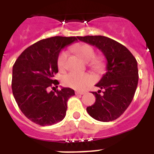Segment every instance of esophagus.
Returning a JSON list of instances; mask_svg holds the SVG:
<instances>
[{
  "label": "esophagus",
  "mask_w": 154,
  "mask_h": 154,
  "mask_svg": "<svg viewBox=\"0 0 154 154\" xmlns=\"http://www.w3.org/2000/svg\"><path fill=\"white\" fill-rule=\"evenodd\" d=\"M85 93V92H79V91L75 92V95H84Z\"/></svg>",
  "instance_id": "esophagus-1"
}]
</instances>
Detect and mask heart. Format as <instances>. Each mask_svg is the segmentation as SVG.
<instances>
[{
	"mask_svg": "<svg viewBox=\"0 0 154 154\" xmlns=\"http://www.w3.org/2000/svg\"><path fill=\"white\" fill-rule=\"evenodd\" d=\"M74 50L83 61L85 62H90V66L95 70H100L103 67V62L101 59L95 57V51L93 48L87 44H82L72 47ZM68 51L63 50L61 51L57 58V65L58 69L64 71L66 69L67 63ZM93 81V78L87 73H75L71 72L63 77V84L66 86L72 88L74 89H83Z\"/></svg>",
	"mask_w": 154,
	"mask_h": 154,
	"instance_id": "heart-1",
	"label": "heart"
}]
</instances>
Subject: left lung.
Here are the masks:
<instances>
[{
  "instance_id": "left-lung-1",
  "label": "left lung",
  "mask_w": 154,
  "mask_h": 154,
  "mask_svg": "<svg viewBox=\"0 0 154 154\" xmlns=\"http://www.w3.org/2000/svg\"><path fill=\"white\" fill-rule=\"evenodd\" d=\"M77 38L98 48L107 60L106 72L96 85L100 89L92 92L96 102L87 107V112L101 122L115 120L126 111L135 94L139 79L137 60L124 45L109 38L101 35Z\"/></svg>"
}]
</instances>
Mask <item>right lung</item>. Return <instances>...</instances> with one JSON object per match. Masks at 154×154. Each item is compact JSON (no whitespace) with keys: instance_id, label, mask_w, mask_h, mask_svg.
Listing matches in <instances>:
<instances>
[{"instance_id":"1","label":"right lung","mask_w":154,"mask_h":154,"mask_svg":"<svg viewBox=\"0 0 154 154\" xmlns=\"http://www.w3.org/2000/svg\"><path fill=\"white\" fill-rule=\"evenodd\" d=\"M76 40L75 37L62 36L42 39L27 48L14 64V97L23 114L36 124L53 125L66 115L67 102L75 91L64 87L55 92L48 89L59 84L54 77L58 72L61 50Z\"/></svg>"}]
</instances>
